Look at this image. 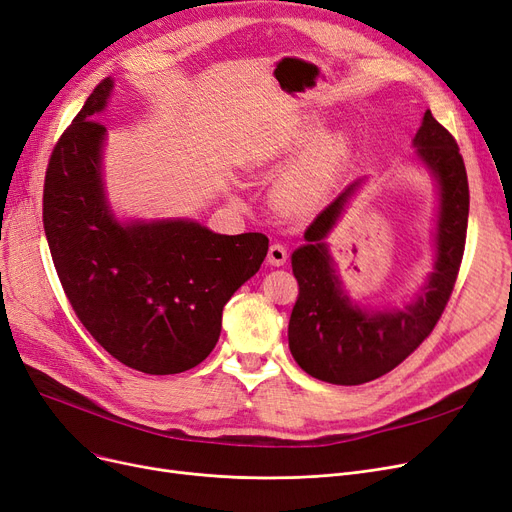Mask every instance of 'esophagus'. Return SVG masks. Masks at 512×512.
I'll return each instance as SVG.
<instances>
[{
	"instance_id": "34e87169",
	"label": "esophagus",
	"mask_w": 512,
	"mask_h": 512,
	"mask_svg": "<svg viewBox=\"0 0 512 512\" xmlns=\"http://www.w3.org/2000/svg\"><path fill=\"white\" fill-rule=\"evenodd\" d=\"M285 261H287V246L285 244H280V242H274V244H270V249H268V263L270 266H285Z\"/></svg>"
}]
</instances>
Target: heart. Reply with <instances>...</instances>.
<instances>
[{
    "instance_id": "b5f03b06",
    "label": "heart",
    "mask_w": 512,
    "mask_h": 512,
    "mask_svg": "<svg viewBox=\"0 0 512 512\" xmlns=\"http://www.w3.org/2000/svg\"><path fill=\"white\" fill-rule=\"evenodd\" d=\"M320 135V124L310 120L291 128L268 149V158H278L308 145ZM352 154V141L335 132V135L318 139L301 154L274 189V200L291 213H306L325 200L337 177L342 175Z\"/></svg>"
}]
</instances>
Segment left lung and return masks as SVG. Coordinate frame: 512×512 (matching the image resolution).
Listing matches in <instances>:
<instances>
[{
	"label": "left lung",
	"mask_w": 512,
	"mask_h": 512,
	"mask_svg": "<svg viewBox=\"0 0 512 512\" xmlns=\"http://www.w3.org/2000/svg\"><path fill=\"white\" fill-rule=\"evenodd\" d=\"M418 160L437 187L434 261L424 287L403 306L365 308L350 297L327 236L365 179H356L306 230L291 255L299 297L289 320V348L295 363L320 382L358 386L401 365L441 318L456 285L468 225V179L458 143L424 113L413 137Z\"/></svg>",
	"instance_id": "8db88e82"
}]
</instances>
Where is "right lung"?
<instances>
[{"label":"right lung","mask_w":512,"mask_h":512,"mask_svg":"<svg viewBox=\"0 0 512 512\" xmlns=\"http://www.w3.org/2000/svg\"><path fill=\"white\" fill-rule=\"evenodd\" d=\"M113 80L92 90L56 143L44 183V232L69 304L130 369L181 373L213 352L223 306L268 255L259 232L225 236L192 219H120L103 156Z\"/></svg>","instance_id":"add662e5"}]
</instances>
